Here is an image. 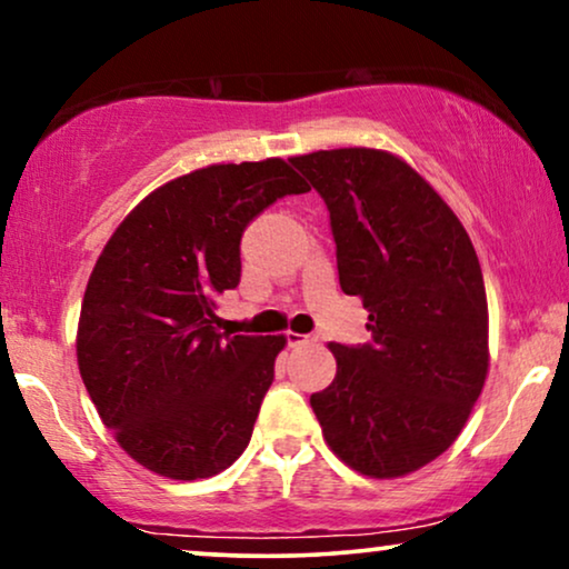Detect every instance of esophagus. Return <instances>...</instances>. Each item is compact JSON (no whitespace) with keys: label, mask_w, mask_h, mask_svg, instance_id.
<instances>
[{"label":"esophagus","mask_w":569,"mask_h":569,"mask_svg":"<svg viewBox=\"0 0 569 569\" xmlns=\"http://www.w3.org/2000/svg\"><path fill=\"white\" fill-rule=\"evenodd\" d=\"M310 341H316L313 333H298V331H287V345H290V347L310 345Z\"/></svg>","instance_id":"esophagus-1"}]
</instances>
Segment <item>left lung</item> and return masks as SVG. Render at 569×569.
Segmentation results:
<instances>
[{
    "label": "left lung",
    "instance_id": "1",
    "mask_svg": "<svg viewBox=\"0 0 569 569\" xmlns=\"http://www.w3.org/2000/svg\"><path fill=\"white\" fill-rule=\"evenodd\" d=\"M321 193L339 284L368 308L370 345H329L337 376L310 396L323 440L370 479L453 446L485 388L489 313L469 232L399 154L341 147L290 158Z\"/></svg>",
    "mask_w": 569,
    "mask_h": 569
}]
</instances>
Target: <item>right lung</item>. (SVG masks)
Segmentation results:
<instances>
[{"mask_svg": "<svg viewBox=\"0 0 569 569\" xmlns=\"http://www.w3.org/2000/svg\"><path fill=\"white\" fill-rule=\"evenodd\" d=\"M306 191L282 158L191 170L147 193L98 256L77 365L116 442L158 477H214L251 440L287 339L222 337L217 298L240 282L246 224Z\"/></svg>", "mask_w": 569, "mask_h": 569, "instance_id": "right-lung-1", "label": "right lung"}]
</instances>
